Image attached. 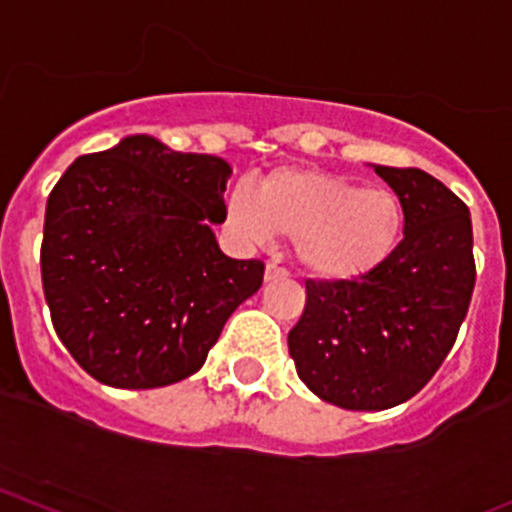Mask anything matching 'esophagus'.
Segmentation results:
<instances>
[{
    "label": "esophagus",
    "mask_w": 512,
    "mask_h": 512,
    "mask_svg": "<svg viewBox=\"0 0 512 512\" xmlns=\"http://www.w3.org/2000/svg\"><path fill=\"white\" fill-rule=\"evenodd\" d=\"M289 272L282 270V267L277 265H267L265 270V282H279V279H287Z\"/></svg>",
    "instance_id": "obj_1"
}]
</instances>
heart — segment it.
<instances>
[{
    "label": "heart",
    "instance_id": "heart-1",
    "mask_svg": "<svg viewBox=\"0 0 512 512\" xmlns=\"http://www.w3.org/2000/svg\"><path fill=\"white\" fill-rule=\"evenodd\" d=\"M225 220L240 238L294 240V257L319 282H355L390 262L405 238L407 211L390 188H368L324 169L284 166L257 186H238Z\"/></svg>",
    "mask_w": 512,
    "mask_h": 512
}]
</instances>
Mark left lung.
<instances>
[{
    "label": "left lung",
    "mask_w": 512,
    "mask_h": 512,
    "mask_svg": "<svg viewBox=\"0 0 512 512\" xmlns=\"http://www.w3.org/2000/svg\"><path fill=\"white\" fill-rule=\"evenodd\" d=\"M402 198L405 238L378 272L306 282L289 331L301 383L343 410L402 405L432 380L469 311L476 262L466 203L422 169L375 166Z\"/></svg>",
    "instance_id": "8db88e82"
}]
</instances>
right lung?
Segmentation results:
<instances>
[{
    "label": "right lung",
    "mask_w": 512,
    "mask_h": 512,
    "mask_svg": "<svg viewBox=\"0 0 512 512\" xmlns=\"http://www.w3.org/2000/svg\"><path fill=\"white\" fill-rule=\"evenodd\" d=\"M230 164L132 134L78 157L46 203L41 279L58 338L102 385L152 390L206 363L225 321L262 287L260 260H233Z\"/></svg>",
    "instance_id": "1"
}]
</instances>
